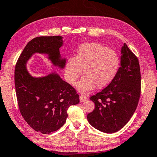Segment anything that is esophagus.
I'll return each mask as SVG.
<instances>
[{
    "label": "esophagus",
    "mask_w": 157,
    "mask_h": 157,
    "mask_svg": "<svg viewBox=\"0 0 157 157\" xmlns=\"http://www.w3.org/2000/svg\"><path fill=\"white\" fill-rule=\"evenodd\" d=\"M88 100V97H87L86 94H83V93H81L80 94V102H85Z\"/></svg>",
    "instance_id": "34e87169"
}]
</instances>
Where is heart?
<instances>
[{"label": "heart", "mask_w": 157, "mask_h": 157, "mask_svg": "<svg viewBox=\"0 0 157 157\" xmlns=\"http://www.w3.org/2000/svg\"><path fill=\"white\" fill-rule=\"evenodd\" d=\"M120 66L117 52L99 43H86L78 48L77 55L67 60L65 76L71 85L76 83L82 69L85 76L77 84L81 92L90 90L94 87L104 88L112 83Z\"/></svg>", "instance_id": "heart-1"}]
</instances>
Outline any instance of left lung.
I'll return each mask as SVG.
<instances>
[{
    "mask_svg": "<svg viewBox=\"0 0 157 157\" xmlns=\"http://www.w3.org/2000/svg\"><path fill=\"white\" fill-rule=\"evenodd\" d=\"M121 66L114 80L102 91L91 96L95 109L87 116L91 126L112 133L126 125L138 105L141 93L139 61L126 43L121 48Z\"/></svg>",
    "mask_w": 157,
    "mask_h": 157,
    "instance_id": "obj_1",
    "label": "left lung"
}]
</instances>
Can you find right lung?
I'll use <instances>...</instances> for the list:
<instances>
[{
  "mask_svg": "<svg viewBox=\"0 0 157 157\" xmlns=\"http://www.w3.org/2000/svg\"><path fill=\"white\" fill-rule=\"evenodd\" d=\"M62 38L60 36L33 38L15 65L14 85L20 113L31 128L43 134L60 128L66 122L69 107L80 102L75 88L58 74L34 78L26 70V62L35 52L48 54L52 63L63 68L66 60L60 59Z\"/></svg>",
  "mask_w": 157,
  "mask_h": 157,
  "instance_id": "right-lung-1",
  "label": "right lung"
}]
</instances>
